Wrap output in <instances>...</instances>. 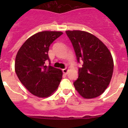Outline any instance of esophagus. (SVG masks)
Masks as SVG:
<instances>
[{
    "instance_id": "34e87169",
    "label": "esophagus",
    "mask_w": 128,
    "mask_h": 128,
    "mask_svg": "<svg viewBox=\"0 0 128 128\" xmlns=\"http://www.w3.org/2000/svg\"><path fill=\"white\" fill-rule=\"evenodd\" d=\"M62 72H63V73L65 74H68V69H67V68H65V69H62Z\"/></svg>"
}]
</instances>
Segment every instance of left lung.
Instances as JSON below:
<instances>
[{
  "mask_svg": "<svg viewBox=\"0 0 128 128\" xmlns=\"http://www.w3.org/2000/svg\"><path fill=\"white\" fill-rule=\"evenodd\" d=\"M77 60L83 61L74 86L85 98L97 97L104 92L112 79L113 60L112 54L100 40L88 32L66 31Z\"/></svg>",
  "mask_w": 128,
  "mask_h": 128,
  "instance_id": "obj_1",
  "label": "left lung"
}]
</instances>
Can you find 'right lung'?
<instances>
[{
  "label": "right lung",
  "mask_w": 128,
  "mask_h": 128,
  "mask_svg": "<svg viewBox=\"0 0 128 128\" xmlns=\"http://www.w3.org/2000/svg\"><path fill=\"white\" fill-rule=\"evenodd\" d=\"M61 34L60 32L51 31L36 33L23 44L16 54V76L25 88L38 97L50 96L62 79L60 69L45 66L46 60L50 61L48 53L50 45Z\"/></svg>",
  "instance_id": "1"
}]
</instances>
